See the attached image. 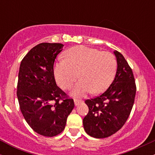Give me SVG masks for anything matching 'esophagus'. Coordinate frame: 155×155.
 Masks as SVG:
<instances>
[{
    "mask_svg": "<svg viewBox=\"0 0 155 155\" xmlns=\"http://www.w3.org/2000/svg\"><path fill=\"white\" fill-rule=\"evenodd\" d=\"M82 102V101H80V100H76V99H74V104H75L76 106H77L80 103Z\"/></svg>",
    "mask_w": 155,
    "mask_h": 155,
    "instance_id": "34e87169",
    "label": "esophagus"
}]
</instances>
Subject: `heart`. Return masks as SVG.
Instances as JSON below:
<instances>
[{
	"instance_id": "1",
	"label": "heart",
	"mask_w": 155,
	"mask_h": 155,
	"mask_svg": "<svg viewBox=\"0 0 155 155\" xmlns=\"http://www.w3.org/2000/svg\"><path fill=\"white\" fill-rule=\"evenodd\" d=\"M65 58L55 63L54 77L60 87L67 90L71 87L79 76L81 79L71 91L74 97H84L91 92L101 93L114 79L117 63L114 55L109 51L78 46L68 49Z\"/></svg>"
}]
</instances>
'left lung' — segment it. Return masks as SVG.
<instances>
[{
  "label": "left lung",
  "mask_w": 155,
  "mask_h": 155,
  "mask_svg": "<svg viewBox=\"0 0 155 155\" xmlns=\"http://www.w3.org/2000/svg\"><path fill=\"white\" fill-rule=\"evenodd\" d=\"M116 76L102 95L85 101L89 112L83 119L84 129L89 136L104 138L122 128L134 104L136 87L132 69L123 55L116 50Z\"/></svg>",
  "instance_id": "obj_1"
}]
</instances>
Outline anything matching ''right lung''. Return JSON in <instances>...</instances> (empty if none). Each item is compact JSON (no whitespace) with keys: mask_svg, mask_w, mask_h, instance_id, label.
Masks as SVG:
<instances>
[{"mask_svg":"<svg viewBox=\"0 0 155 155\" xmlns=\"http://www.w3.org/2000/svg\"><path fill=\"white\" fill-rule=\"evenodd\" d=\"M63 44L41 43L28 51L19 66L17 95L25 120L35 133L60 134L74 107L73 99L57 86L54 63Z\"/></svg>","mask_w":155,"mask_h":155,"instance_id":"obj_1","label":"right lung"}]
</instances>
